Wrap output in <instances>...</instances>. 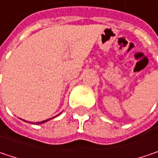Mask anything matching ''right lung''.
<instances>
[{"mask_svg":"<svg viewBox=\"0 0 158 158\" xmlns=\"http://www.w3.org/2000/svg\"><path fill=\"white\" fill-rule=\"evenodd\" d=\"M60 114V113H59ZM58 114V115H59ZM58 115H56V116H58ZM54 118V117H53ZM52 118H48V119H45V120H42V121H38V122H30V121H28V123H32V124H36V125H40V124H42V123H45V122H47V121H48L49 119H51ZM24 120V119H23ZM25 122H28V121H26V120H24Z\"/></svg>","mask_w":158,"mask_h":158,"instance_id":"right-lung-1","label":"right lung"}]
</instances>
